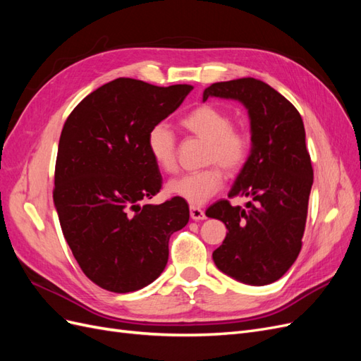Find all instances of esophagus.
<instances>
[{"mask_svg":"<svg viewBox=\"0 0 361 361\" xmlns=\"http://www.w3.org/2000/svg\"><path fill=\"white\" fill-rule=\"evenodd\" d=\"M190 215L194 221H200V220H204L206 215H204V211L202 209V207H197V206H191L190 207Z\"/></svg>","mask_w":361,"mask_h":361,"instance_id":"1","label":"esophagus"}]
</instances>
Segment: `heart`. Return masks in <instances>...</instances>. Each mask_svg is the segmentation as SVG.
<instances>
[{
    "mask_svg": "<svg viewBox=\"0 0 361 361\" xmlns=\"http://www.w3.org/2000/svg\"><path fill=\"white\" fill-rule=\"evenodd\" d=\"M180 125L206 141L204 162L220 164L228 171L241 169L250 154V138L232 128V117L215 105H200L180 118ZM146 147L152 161L164 173L176 170V138L166 123H157L149 129ZM224 173L218 166L200 171L182 174L167 182L166 191L171 197L182 199L191 206L204 204L223 188Z\"/></svg>",
    "mask_w": 361,
    "mask_h": 361,
    "instance_id": "1",
    "label": "heart"
}]
</instances>
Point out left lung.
<instances>
[{"mask_svg":"<svg viewBox=\"0 0 361 361\" xmlns=\"http://www.w3.org/2000/svg\"><path fill=\"white\" fill-rule=\"evenodd\" d=\"M207 97L241 102L251 134L250 155L228 191L251 202L243 209L220 200L206 211L227 228L212 259L228 277L265 286L285 276L301 250L313 183L302 118L285 96L255 78L215 82L203 102Z\"/></svg>","mask_w":361,"mask_h":361,"instance_id":"left-lung-1","label":"left lung"}]
</instances>
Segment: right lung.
<instances>
[{
    "label": "right lung",
    "instance_id": "obj_1",
    "mask_svg": "<svg viewBox=\"0 0 361 361\" xmlns=\"http://www.w3.org/2000/svg\"><path fill=\"white\" fill-rule=\"evenodd\" d=\"M191 90L190 84L117 78L85 96L63 126L54 204L82 272L106 290L134 292L157 280L167 265L170 236L190 220L182 199L141 200L162 183L146 147L149 129Z\"/></svg>",
    "mask_w": 361,
    "mask_h": 361
}]
</instances>
